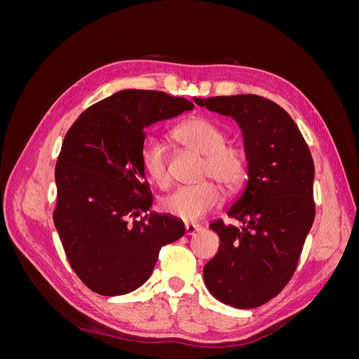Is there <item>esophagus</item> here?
<instances>
[{"label":"esophagus","instance_id":"obj_1","mask_svg":"<svg viewBox=\"0 0 359 359\" xmlns=\"http://www.w3.org/2000/svg\"><path fill=\"white\" fill-rule=\"evenodd\" d=\"M202 229L201 224H194V223H187L186 224V235H194Z\"/></svg>","mask_w":359,"mask_h":359}]
</instances>
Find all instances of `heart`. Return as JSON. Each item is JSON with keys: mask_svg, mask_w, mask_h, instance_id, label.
Segmentation results:
<instances>
[{"mask_svg": "<svg viewBox=\"0 0 359 359\" xmlns=\"http://www.w3.org/2000/svg\"><path fill=\"white\" fill-rule=\"evenodd\" d=\"M184 147L203 156L201 178L215 180L226 190L240 189L248 177V161L244 149L227 145V135L212 119L193 116L178 124L172 132ZM140 168L158 189H166L170 181L165 145L148 137L140 147ZM211 180L194 186H181L163 201V208L184 222H196L219 208L223 202L222 189Z\"/></svg>", "mask_w": 359, "mask_h": 359, "instance_id": "obj_1", "label": "heart"}]
</instances>
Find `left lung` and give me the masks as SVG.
Instances as JSON below:
<instances>
[{
	"label": "left lung",
	"mask_w": 359,
	"mask_h": 359,
	"mask_svg": "<svg viewBox=\"0 0 359 359\" xmlns=\"http://www.w3.org/2000/svg\"><path fill=\"white\" fill-rule=\"evenodd\" d=\"M193 102L232 116L240 124L248 181L227 215L241 227L217 220V255L203 266L211 295L235 309H255L277 297L295 273L314 220V165L290 115L255 94L220 95Z\"/></svg>",
	"instance_id": "obj_1"
}]
</instances>
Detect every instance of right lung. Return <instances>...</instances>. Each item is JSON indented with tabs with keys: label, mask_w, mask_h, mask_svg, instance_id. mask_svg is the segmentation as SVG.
I'll return each mask as SVG.
<instances>
[{
	"label": "right lung",
	"mask_w": 359,
	"mask_h": 359,
	"mask_svg": "<svg viewBox=\"0 0 359 359\" xmlns=\"http://www.w3.org/2000/svg\"><path fill=\"white\" fill-rule=\"evenodd\" d=\"M182 97L123 90L83 111L69 128L55 166L53 223L69 264L85 286L116 297L142 286L158 252L186 232L153 205L140 147L145 128L193 109Z\"/></svg>",
	"instance_id": "obj_1"
}]
</instances>
